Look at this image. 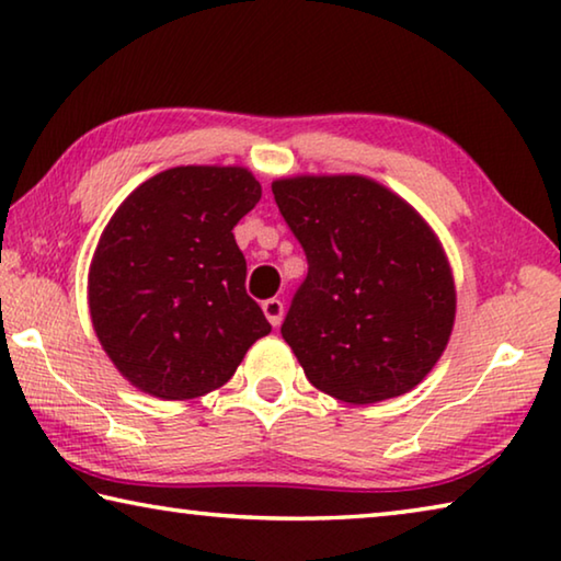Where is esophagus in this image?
Instances as JSON below:
<instances>
[{"label":"esophagus","mask_w":561,"mask_h":561,"mask_svg":"<svg viewBox=\"0 0 561 561\" xmlns=\"http://www.w3.org/2000/svg\"><path fill=\"white\" fill-rule=\"evenodd\" d=\"M263 313H265V318H268V323L273 328H278L280 320H283V302L278 298L263 300Z\"/></svg>","instance_id":"1"}]
</instances>
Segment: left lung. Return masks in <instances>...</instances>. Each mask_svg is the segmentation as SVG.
<instances>
[{
	"label": "left lung",
	"mask_w": 561,
	"mask_h": 561,
	"mask_svg": "<svg viewBox=\"0 0 561 561\" xmlns=\"http://www.w3.org/2000/svg\"><path fill=\"white\" fill-rule=\"evenodd\" d=\"M308 259L280 333L306 378L370 405L433 370L455 323V280L433 228L408 201L365 176L273 181Z\"/></svg>",
	"instance_id": "1"
}]
</instances>
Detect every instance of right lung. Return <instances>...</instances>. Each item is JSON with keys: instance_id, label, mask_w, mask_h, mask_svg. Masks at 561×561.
Segmentation results:
<instances>
[{"instance_id": "1", "label": "right lung", "mask_w": 561, "mask_h": 561, "mask_svg": "<svg viewBox=\"0 0 561 561\" xmlns=\"http://www.w3.org/2000/svg\"><path fill=\"white\" fill-rule=\"evenodd\" d=\"M261 201L241 167H176L128 196L99 238L89 313L116 370L161 400H191L231 380L271 333L245 293L233 226Z\"/></svg>"}]
</instances>
